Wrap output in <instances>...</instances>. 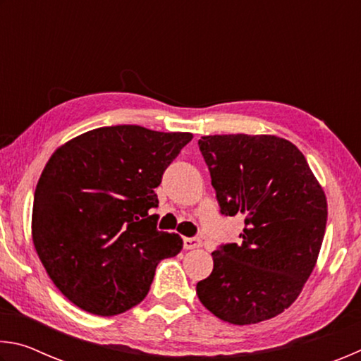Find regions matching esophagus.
<instances>
[{"mask_svg":"<svg viewBox=\"0 0 361 361\" xmlns=\"http://www.w3.org/2000/svg\"><path fill=\"white\" fill-rule=\"evenodd\" d=\"M200 245H202V242H200V239H197V237H185V239H183V247L186 250L199 248Z\"/></svg>","mask_w":361,"mask_h":361,"instance_id":"1","label":"esophagus"}]
</instances>
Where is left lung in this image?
<instances>
[{"label":"left lung","mask_w":361,"mask_h":361,"mask_svg":"<svg viewBox=\"0 0 361 361\" xmlns=\"http://www.w3.org/2000/svg\"><path fill=\"white\" fill-rule=\"evenodd\" d=\"M199 148L221 213L243 216L242 243L212 253L195 286L213 315L253 325L296 301L319 258L328 204L301 151L276 135H209Z\"/></svg>","instance_id":"8db88e82"}]
</instances>
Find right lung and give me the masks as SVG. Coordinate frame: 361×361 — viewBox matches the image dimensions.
Masks as SVG:
<instances>
[{
  "label": "right lung",
  "mask_w": 361,
  "mask_h": 361,
  "mask_svg": "<svg viewBox=\"0 0 361 361\" xmlns=\"http://www.w3.org/2000/svg\"><path fill=\"white\" fill-rule=\"evenodd\" d=\"M189 132L100 127L49 159L35 189L32 237L47 276L85 312L111 317L148 295L156 266L183 239L157 231L154 188Z\"/></svg>",
  "instance_id": "obj_1"
}]
</instances>
